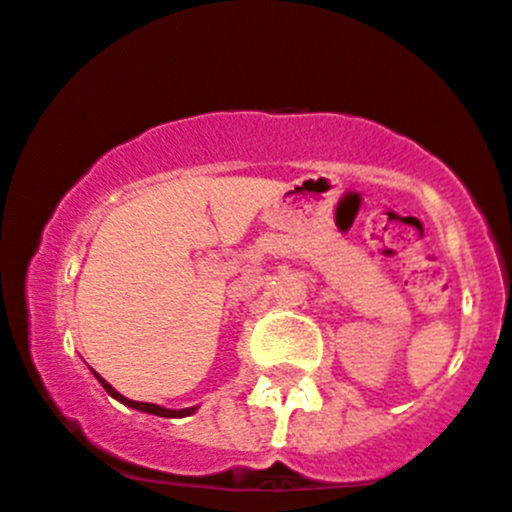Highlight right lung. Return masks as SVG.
Wrapping results in <instances>:
<instances>
[{
    "instance_id": "obj_1",
    "label": "right lung",
    "mask_w": 512,
    "mask_h": 512,
    "mask_svg": "<svg viewBox=\"0 0 512 512\" xmlns=\"http://www.w3.org/2000/svg\"><path fill=\"white\" fill-rule=\"evenodd\" d=\"M94 375H97V372H94ZM97 380L102 382V388L107 390V393L112 395L114 400H119V403H124V405H130V408H135V410H142V413L160 415V418H185V415L195 413V408H187V410H167V408H160V405H155V403H137V400H130V398H124V395H119L117 390H114L112 385H109L107 380H102V377H99V375H97Z\"/></svg>"
}]
</instances>
